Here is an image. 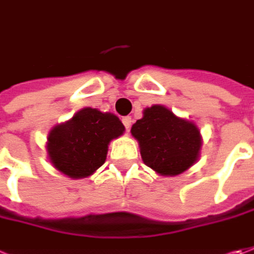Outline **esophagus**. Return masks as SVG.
<instances>
[{
	"label": "esophagus",
	"instance_id": "1",
	"mask_svg": "<svg viewBox=\"0 0 254 254\" xmlns=\"http://www.w3.org/2000/svg\"><path fill=\"white\" fill-rule=\"evenodd\" d=\"M131 123H132V120H131L130 116H126V117H123V124H124V127H126V130H127V131L130 130Z\"/></svg>",
	"mask_w": 254,
	"mask_h": 254
}]
</instances>
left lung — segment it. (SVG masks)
<instances>
[{
    "instance_id": "8db88e82",
    "label": "left lung",
    "mask_w": 254,
    "mask_h": 254,
    "mask_svg": "<svg viewBox=\"0 0 254 254\" xmlns=\"http://www.w3.org/2000/svg\"><path fill=\"white\" fill-rule=\"evenodd\" d=\"M131 134L138 139L144 163L165 176L189 169L198 158L201 137L195 124L179 119L165 106L144 110L132 124Z\"/></svg>"
}]
</instances>
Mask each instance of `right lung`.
I'll use <instances>...</instances> for the list:
<instances>
[{"label": "right lung", "instance_id": "add662e5", "mask_svg": "<svg viewBox=\"0 0 254 254\" xmlns=\"http://www.w3.org/2000/svg\"><path fill=\"white\" fill-rule=\"evenodd\" d=\"M123 131L117 116L86 107L53 128L47 142L49 158L69 178H86L105 163L110 139Z\"/></svg>", "mask_w": 254, "mask_h": 254}]
</instances>
